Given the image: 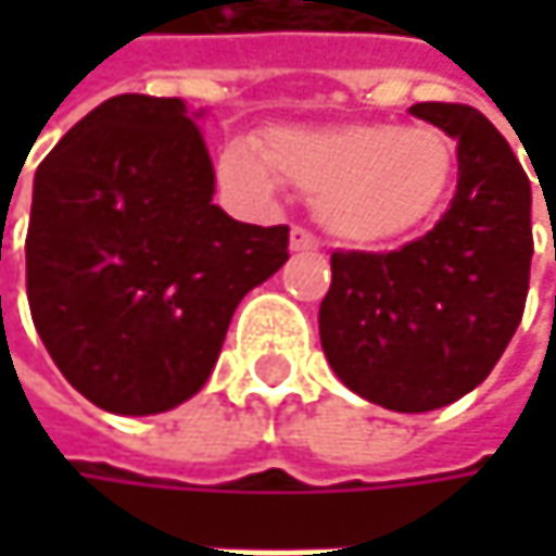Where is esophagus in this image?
Returning <instances> with one entry per match:
<instances>
[{"mask_svg": "<svg viewBox=\"0 0 556 556\" xmlns=\"http://www.w3.org/2000/svg\"><path fill=\"white\" fill-rule=\"evenodd\" d=\"M289 248H292V251H299V254H308V251H318V241H315V235H312V231H305V228H292V231H289Z\"/></svg>", "mask_w": 556, "mask_h": 556, "instance_id": "obj_1", "label": "esophagus"}]
</instances>
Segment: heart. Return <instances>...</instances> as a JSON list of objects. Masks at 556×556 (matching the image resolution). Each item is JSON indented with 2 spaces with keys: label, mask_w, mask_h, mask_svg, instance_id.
Segmentation results:
<instances>
[{
  "label": "heart",
  "mask_w": 556,
  "mask_h": 556,
  "mask_svg": "<svg viewBox=\"0 0 556 556\" xmlns=\"http://www.w3.org/2000/svg\"><path fill=\"white\" fill-rule=\"evenodd\" d=\"M218 169L248 192H270L277 173L315 192L318 222L341 241L380 248L402 241L444 208L457 154L425 125H279L261 144H225Z\"/></svg>",
  "instance_id": "b5f03b06"
}]
</instances>
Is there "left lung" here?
I'll return each instance as SVG.
<instances>
[{"label": "left lung", "mask_w": 556, "mask_h": 556, "mask_svg": "<svg viewBox=\"0 0 556 556\" xmlns=\"http://www.w3.org/2000/svg\"><path fill=\"white\" fill-rule=\"evenodd\" d=\"M408 112L457 141L451 208L402 251L331 254L318 334L351 392L389 412H431L480 387L521 321L531 182L477 109L418 102Z\"/></svg>", "instance_id": "obj_1"}]
</instances>
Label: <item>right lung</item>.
<instances>
[{"label": "right lung", "instance_id": "add662e5", "mask_svg": "<svg viewBox=\"0 0 556 556\" xmlns=\"http://www.w3.org/2000/svg\"><path fill=\"white\" fill-rule=\"evenodd\" d=\"M182 99L112 96L35 173L28 305L66 383L115 415L205 387L238 302L289 261V228L212 202L215 169Z\"/></svg>", "mask_w": 556, "mask_h": 556}]
</instances>
